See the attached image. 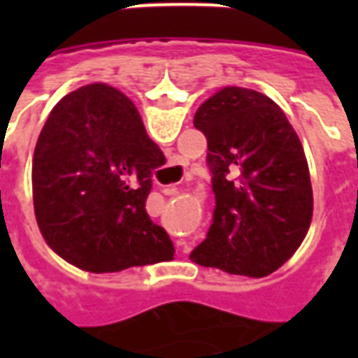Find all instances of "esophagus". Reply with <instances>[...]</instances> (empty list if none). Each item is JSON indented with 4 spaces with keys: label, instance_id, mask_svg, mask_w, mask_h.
I'll use <instances>...</instances> for the list:
<instances>
[{
    "label": "esophagus",
    "instance_id": "esophagus-1",
    "mask_svg": "<svg viewBox=\"0 0 358 358\" xmlns=\"http://www.w3.org/2000/svg\"><path fill=\"white\" fill-rule=\"evenodd\" d=\"M176 194V187H171V189H164V195H174ZM187 249V245H184V251Z\"/></svg>",
    "mask_w": 358,
    "mask_h": 358
}]
</instances>
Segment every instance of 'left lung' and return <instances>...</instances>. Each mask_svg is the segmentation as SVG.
I'll return each instance as SVG.
<instances>
[{
  "instance_id": "obj_1",
  "label": "left lung",
  "mask_w": 358,
  "mask_h": 358,
  "mask_svg": "<svg viewBox=\"0 0 358 358\" xmlns=\"http://www.w3.org/2000/svg\"><path fill=\"white\" fill-rule=\"evenodd\" d=\"M207 138L215 213L189 259L228 274L263 278L297 251L313 218V186L299 136L261 92L218 90L197 109Z\"/></svg>"
}]
</instances>
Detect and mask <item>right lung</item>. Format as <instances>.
<instances>
[{
	"label": "right lung",
	"instance_id": "add662e5",
	"mask_svg": "<svg viewBox=\"0 0 358 358\" xmlns=\"http://www.w3.org/2000/svg\"><path fill=\"white\" fill-rule=\"evenodd\" d=\"M163 151L136 105L109 84L66 94L43 124L32 159L43 240L86 272L172 261L174 245L145 210Z\"/></svg>",
	"mask_w": 358,
	"mask_h": 358
}]
</instances>
